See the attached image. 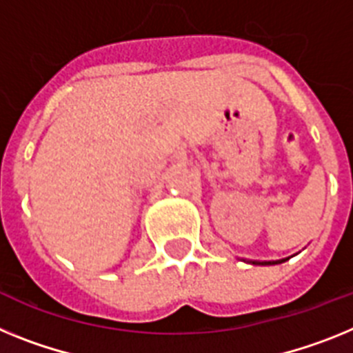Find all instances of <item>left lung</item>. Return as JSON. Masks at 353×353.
I'll return each instance as SVG.
<instances>
[{
	"instance_id": "obj_1",
	"label": "left lung",
	"mask_w": 353,
	"mask_h": 353,
	"mask_svg": "<svg viewBox=\"0 0 353 353\" xmlns=\"http://www.w3.org/2000/svg\"><path fill=\"white\" fill-rule=\"evenodd\" d=\"M284 261H288V257L286 259H279V261H252V259H250V261L247 263H250V265H279V263H284Z\"/></svg>"
}]
</instances>
